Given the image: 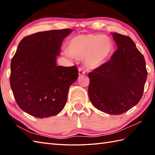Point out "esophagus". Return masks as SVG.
<instances>
[{
	"instance_id": "esophagus-1",
	"label": "esophagus",
	"mask_w": 155,
	"mask_h": 155,
	"mask_svg": "<svg viewBox=\"0 0 155 155\" xmlns=\"http://www.w3.org/2000/svg\"><path fill=\"white\" fill-rule=\"evenodd\" d=\"M85 74V71L83 70V69L82 68H79L78 69V74L80 75H82V74Z\"/></svg>"
}]
</instances>
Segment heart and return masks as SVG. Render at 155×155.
Instances as JSON below:
<instances>
[{"label":"heart","instance_id":"1","mask_svg":"<svg viewBox=\"0 0 155 155\" xmlns=\"http://www.w3.org/2000/svg\"><path fill=\"white\" fill-rule=\"evenodd\" d=\"M67 51L76 59H82L89 70L98 68L111 55L114 50L111 39L106 35L88 34H79L68 41Z\"/></svg>","mask_w":155,"mask_h":155}]
</instances>
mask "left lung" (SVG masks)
I'll return each instance as SVG.
<instances>
[{
	"mask_svg": "<svg viewBox=\"0 0 155 155\" xmlns=\"http://www.w3.org/2000/svg\"><path fill=\"white\" fill-rule=\"evenodd\" d=\"M111 35L117 45L108 62L88 73V97L92 105L104 113L119 115L138 104L147 77L143 55L132 39Z\"/></svg>",
	"mask_w": 155,
	"mask_h": 155,
	"instance_id": "8db88e82",
	"label": "left lung"
}]
</instances>
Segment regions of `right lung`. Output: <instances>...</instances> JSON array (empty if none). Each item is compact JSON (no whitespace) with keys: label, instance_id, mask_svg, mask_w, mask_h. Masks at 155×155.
<instances>
[{"label":"right lung","instance_id":"add662e5","mask_svg":"<svg viewBox=\"0 0 155 155\" xmlns=\"http://www.w3.org/2000/svg\"><path fill=\"white\" fill-rule=\"evenodd\" d=\"M72 31L38 32L22 39L18 46L10 64V86L18 105L32 116H56L65 106L78 71L75 66H57V57L63 39Z\"/></svg>","mask_w":155,"mask_h":155}]
</instances>
